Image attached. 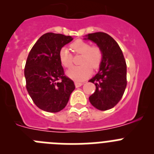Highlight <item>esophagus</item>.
<instances>
[{
	"instance_id": "obj_1",
	"label": "esophagus",
	"mask_w": 154,
	"mask_h": 154,
	"mask_svg": "<svg viewBox=\"0 0 154 154\" xmlns=\"http://www.w3.org/2000/svg\"><path fill=\"white\" fill-rule=\"evenodd\" d=\"M82 85H83V83H82V82H75V85L76 88L82 86Z\"/></svg>"
}]
</instances>
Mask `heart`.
<instances>
[{
    "instance_id": "1",
    "label": "heart",
    "mask_w": 154,
    "mask_h": 154,
    "mask_svg": "<svg viewBox=\"0 0 154 154\" xmlns=\"http://www.w3.org/2000/svg\"><path fill=\"white\" fill-rule=\"evenodd\" d=\"M71 49L75 55H81L79 64L81 65L72 68L67 72V75L75 81H83L92 73V68L97 69L103 60V51L98 46H91L89 42L76 40L70 45ZM61 64L66 69L73 65V56L66 48H61L59 54Z\"/></svg>"
}]
</instances>
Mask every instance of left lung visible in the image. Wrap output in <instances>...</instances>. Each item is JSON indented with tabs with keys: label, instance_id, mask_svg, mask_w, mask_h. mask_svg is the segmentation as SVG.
Segmentation results:
<instances>
[{
	"label": "left lung",
	"instance_id": "left-lung-1",
	"mask_svg": "<svg viewBox=\"0 0 154 154\" xmlns=\"http://www.w3.org/2000/svg\"><path fill=\"white\" fill-rule=\"evenodd\" d=\"M96 43L103 51L99 72L89 82L96 85V91L89 96L91 104L102 111L112 109L123 96L126 84V64L120 47L112 37L104 32L86 35Z\"/></svg>",
	"mask_w": 154,
	"mask_h": 154
}]
</instances>
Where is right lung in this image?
Instances as JSON below:
<instances>
[{
  "label": "right lung",
  "instance_id": "right-lung-1",
  "mask_svg": "<svg viewBox=\"0 0 154 154\" xmlns=\"http://www.w3.org/2000/svg\"><path fill=\"white\" fill-rule=\"evenodd\" d=\"M72 39L48 32L39 38L28 54L24 67L26 89L34 103L46 112L63 109L75 88L65 75L58 57L61 48Z\"/></svg>",
  "mask_w": 154,
  "mask_h": 154
}]
</instances>
